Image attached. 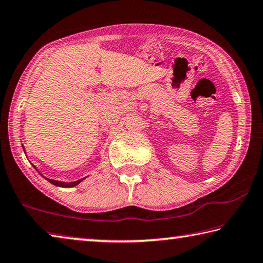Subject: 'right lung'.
<instances>
[{"label": "right lung", "instance_id": "1", "mask_svg": "<svg viewBox=\"0 0 263 263\" xmlns=\"http://www.w3.org/2000/svg\"><path fill=\"white\" fill-rule=\"evenodd\" d=\"M47 180L50 182V183H53V185H55V186H59V187H72V186H76L77 183H80L83 179H81V180H78V181H75V182H69V183H66V182H61V181H55V180H52V179H47Z\"/></svg>", "mask_w": 263, "mask_h": 263}]
</instances>
